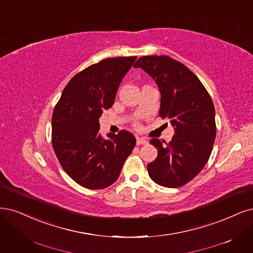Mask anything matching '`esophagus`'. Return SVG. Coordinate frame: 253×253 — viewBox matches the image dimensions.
Segmentation results:
<instances>
[{"label":"esophagus","mask_w":253,"mask_h":253,"mask_svg":"<svg viewBox=\"0 0 253 253\" xmlns=\"http://www.w3.org/2000/svg\"><path fill=\"white\" fill-rule=\"evenodd\" d=\"M147 140L142 137H137V144L140 145V144H146Z\"/></svg>","instance_id":"34e87169"}]
</instances>
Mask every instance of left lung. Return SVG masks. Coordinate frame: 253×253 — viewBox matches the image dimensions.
<instances>
[{
    "mask_svg": "<svg viewBox=\"0 0 253 253\" xmlns=\"http://www.w3.org/2000/svg\"><path fill=\"white\" fill-rule=\"evenodd\" d=\"M135 68L151 75L161 94L159 116L170 119L175 135L169 143L150 140L158 156L147 164L151 179L164 187L186 184L203 169L215 139L214 106L199 78L182 63L167 55L139 58Z\"/></svg>",
    "mask_w": 253,
    "mask_h": 253,
    "instance_id": "left-lung-1",
    "label": "left lung"
}]
</instances>
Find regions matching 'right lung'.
Instances as JSON below:
<instances>
[{
    "label": "right lung",
    "mask_w": 253,
    "mask_h": 253,
    "mask_svg": "<svg viewBox=\"0 0 253 253\" xmlns=\"http://www.w3.org/2000/svg\"><path fill=\"white\" fill-rule=\"evenodd\" d=\"M137 56L102 59L67 84L52 114V145L64 170L89 189L114 183L136 138L127 130L99 133V117L114 103L118 86Z\"/></svg>",
    "instance_id": "1"
}]
</instances>
